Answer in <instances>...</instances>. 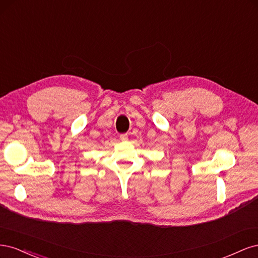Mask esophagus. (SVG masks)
<instances>
[{
    "label": "esophagus",
    "mask_w": 258,
    "mask_h": 258,
    "mask_svg": "<svg viewBox=\"0 0 258 258\" xmlns=\"http://www.w3.org/2000/svg\"><path fill=\"white\" fill-rule=\"evenodd\" d=\"M119 138H120L121 141H127V140H128V135L127 134H122V135L119 136Z\"/></svg>",
    "instance_id": "obj_1"
}]
</instances>
